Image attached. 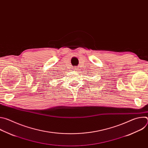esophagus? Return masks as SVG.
<instances>
[{
	"instance_id": "34e87169",
	"label": "esophagus",
	"mask_w": 148,
	"mask_h": 148,
	"mask_svg": "<svg viewBox=\"0 0 148 148\" xmlns=\"http://www.w3.org/2000/svg\"><path fill=\"white\" fill-rule=\"evenodd\" d=\"M78 67H74V71H78Z\"/></svg>"
}]
</instances>
